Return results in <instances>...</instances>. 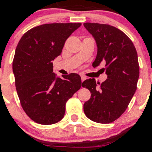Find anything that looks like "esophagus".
I'll list each match as a JSON object with an SVG mask.
<instances>
[{
	"mask_svg": "<svg viewBox=\"0 0 152 152\" xmlns=\"http://www.w3.org/2000/svg\"><path fill=\"white\" fill-rule=\"evenodd\" d=\"M81 81L83 82V81H85V80L86 79V77L85 76H83V75H81Z\"/></svg>",
	"mask_w": 152,
	"mask_h": 152,
	"instance_id": "34e87169",
	"label": "esophagus"
}]
</instances>
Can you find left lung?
I'll return each instance as SVG.
<instances>
[{
    "mask_svg": "<svg viewBox=\"0 0 152 152\" xmlns=\"http://www.w3.org/2000/svg\"><path fill=\"white\" fill-rule=\"evenodd\" d=\"M83 26L97 46L93 66L105 62L107 75V79L101 84L94 78L82 83L91 94L83 104V111L91 121L111 123L126 111L137 90L139 76L137 50L130 38L114 26L93 23Z\"/></svg>",
    "mask_w": 152,
    "mask_h": 152,
    "instance_id": "left-lung-1",
    "label": "left lung"
}]
</instances>
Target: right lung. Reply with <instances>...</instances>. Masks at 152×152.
Masks as SVG:
<instances>
[{"label":"right lung","instance_id":"obj_1","mask_svg":"<svg viewBox=\"0 0 152 152\" xmlns=\"http://www.w3.org/2000/svg\"><path fill=\"white\" fill-rule=\"evenodd\" d=\"M81 25L43 24L28 31L19 41L13 61L15 87L24 111L36 123L50 125L61 121L67 101L81 87L79 75L56 76L52 63Z\"/></svg>","mask_w":152,"mask_h":152}]
</instances>
